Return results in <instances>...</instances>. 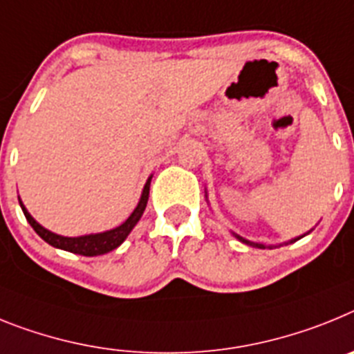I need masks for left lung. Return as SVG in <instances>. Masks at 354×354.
Returning <instances> with one entry per match:
<instances>
[{"instance_id": "1", "label": "left lung", "mask_w": 354, "mask_h": 354, "mask_svg": "<svg viewBox=\"0 0 354 354\" xmlns=\"http://www.w3.org/2000/svg\"><path fill=\"white\" fill-rule=\"evenodd\" d=\"M236 239H239V241L241 242H244V244H250V245H254V248H260V250H266V245L263 244H257V242H250V241H245V239H242V236H239V235H235ZM297 241V239H296Z\"/></svg>"}]
</instances>
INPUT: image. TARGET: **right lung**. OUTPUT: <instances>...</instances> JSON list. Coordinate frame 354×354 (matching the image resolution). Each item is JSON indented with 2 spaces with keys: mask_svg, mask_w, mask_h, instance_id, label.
I'll use <instances>...</instances> for the list:
<instances>
[{
  "mask_svg": "<svg viewBox=\"0 0 354 354\" xmlns=\"http://www.w3.org/2000/svg\"><path fill=\"white\" fill-rule=\"evenodd\" d=\"M149 183H151V178H149V180L146 181V185H144L142 196H140V201L139 205H137V208L131 212L130 217H128L121 226L109 230V232L92 233V235L84 236H62L57 235V233L53 232H49V230H46L44 226H41V224L33 219L32 215L28 214V210L24 208L23 203L19 201V205L21 208H23V214L24 217H26V221L30 223V226H32L37 232V235L41 236V239H44L49 245L58 248V250L69 251V253L82 254V257H97V254L110 253L112 250L119 248V245L126 241V236L130 235L131 230L135 228V224L139 223L144 210H146L147 199H149Z\"/></svg>",
  "mask_w": 354,
  "mask_h": 354,
  "instance_id": "1",
  "label": "right lung"
}]
</instances>
